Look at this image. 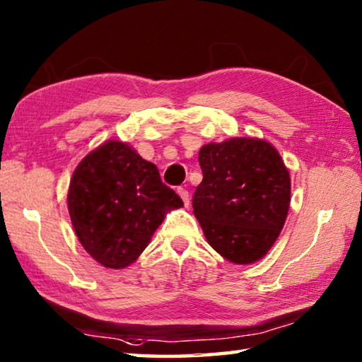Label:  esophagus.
<instances>
[{"label":"esophagus","mask_w":362,"mask_h":362,"mask_svg":"<svg viewBox=\"0 0 362 362\" xmlns=\"http://www.w3.org/2000/svg\"><path fill=\"white\" fill-rule=\"evenodd\" d=\"M177 193H179L180 198L183 199V204H185V206L188 207V206H189V193H188V189L179 188V189H177Z\"/></svg>","instance_id":"obj_1"}]
</instances>
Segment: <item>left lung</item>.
I'll return each instance as SVG.
<instances>
[{
	"mask_svg": "<svg viewBox=\"0 0 362 362\" xmlns=\"http://www.w3.org/2000/svg\"><path fill=\"white\" fill-rule=\"evenodd\" d=\"M203 182L193 214L209 246L231 263L259 262L278 240L291 204V175L279 151L257 137L199 150Z\"/></svg>",
	"mask_w": 362,
	"mask_h": 362,
	"instance_id": "1",
	"label": "left lung"
}]
</instances>
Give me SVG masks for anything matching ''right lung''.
Here are the masks:
<instances>
[{
    "mask_svg": "<svg viewBox=\"0 0 362 362\" xmlns=\"http://www.w3.org/2000/svg\"><path fill=\"white\" fill-rule=\"evenodd\" d=\"M66 203L86 252L112 269L136 262L166 214L183 206L155 164L119 140H107L79 161Z\"/></svg>",
    "mask_w": 362,
    "mask_h": 362,
    "instance_id": "add662e5",
    "label": "right lung"
}]
</instances>
